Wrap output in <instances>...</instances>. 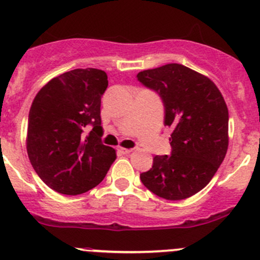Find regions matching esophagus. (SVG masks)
Instances as JSON below:
<instances>
[{
  "label": "esophagus",
  "instance_id": "obj_1",
  "mask_svg": "<svg viewBox=\"0 0 260 260\" xmlns=\"http://www.w3.org/2000/svg\"><path fill=\"white\" fill-rule=\"evenodd\" d=\"M118 151L123 154H127V153H131V152H132V148H122V147H119V148H118Z\"/></svg>",
  "mask_w": 260,
  "mask_h": 260
}]
</instances>
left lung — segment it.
Instances as JSON below:
<instances>
[{
  "label": "left lung",
  "mask_w": 260,
  "mask_h": 260,
  "mask_svg": "<svg viewBox=\"0 0 260 260\" xmlns=\"http://www.w3.org/2000/svg\"><path fill=\"white\" fill-rule=\"evenodd\" d=\"M137 80L158 94L164 123L172 129L171 154L154 156L141 181L166 200L190 198L210 182L226 154L229 112L224 98L209 78L181 64L143 70Z\"/></svg>",
  "instance_id": "1"
}]
</instances>
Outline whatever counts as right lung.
I'll use <instances>...</instances> for the list:
<instances>
[{"mask_svg":"<svg viewBox=\"0 0 260 260\" xmlns=\"http://www.w3.org/2000/svg\"><path fill=\"white\" fill-rule=\"evenodd\" d=\"M106 72L74 69L36 94L28 113L26 147L41 180L59 193L79 195L103 181L117 158L102 142L101 99Z\"/></svg>","mask_w":260,"mask_h":260,"instance_id":"1","label":"right lung"}]
</instances>
